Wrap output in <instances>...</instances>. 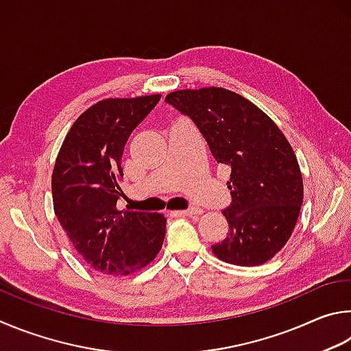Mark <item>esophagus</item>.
Returning <instances> with one entry per match:
<instances>
[{"label": "esophagus", "mask_w": 351, "mask_h": 351, "mask_svg": "<svg viewBox=\"0 0 351 351\" xmlns=\"http://www.w3.org/2000/svg\"><path fill=\"white\" fill-rule=\"evenodd\" d=\"M176 214H179V216H195V214H202V210L200 208H188V210L176 211Z\"/></svg>", "instance_id": "34e87169"}]
</instances>
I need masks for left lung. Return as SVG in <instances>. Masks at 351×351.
<instances>
[{
	"label": "left lung",
	"mask_w": 351,
	"mask_h": 351,
	"mask_svg": "<svg viewBox=\"0 0 351 351\" xmlns=\"http://www.w3.org/2000/svg\"><path fill=\"white\" fill-rule=\"evenodd\" d=\"M166 103L188 115L217 163L231 168L232 202L223 211L228 236L213 245L220 261L241 267L268 262L285 247L304 200L291 145L256 104L223 88L182 89Z\"/></svg>",
	"instance_id": "obj_1"
}]
</instances>
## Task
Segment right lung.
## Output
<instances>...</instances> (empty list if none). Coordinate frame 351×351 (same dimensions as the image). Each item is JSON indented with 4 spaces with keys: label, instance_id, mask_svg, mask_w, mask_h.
Segmentation results:
<instances>
[{
    "label": "right lung",
    "instance_id": "obj_1",
    "mask_svg": "<svg viewBox=\"0 0 351 351\" xmlns=\"http://www.w3.org/2000/svg\"><path fill=\"white\" fill-rule=\"evenodd\" d=\"M160 97L95 103L73 123L55 160V216L83 261L103 274L138 271L162 250L163 214L117 208V200L125 195L119 185L125 145Z\"/></svg>",
    "mask_w": 351,
    "mask_h": 351
}]
</instances>
